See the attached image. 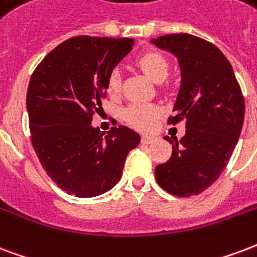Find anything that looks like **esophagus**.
<instances>
[{
	"mask_svg": "<svg viewBox=\"0 0 257 257\" xmlns=\"http://www.w3.org/2000/svg\"><path fill=\"white\" fill-rule=\"evenodd\" d=\"M141 141H142L144 144H152V142H154V141H156V138L152 136H142V140Z\"/></svg>",
	"mask_w": 257,
	"mask_h": 257,
	"instance_id": "1",
	"label": "esophagus"
}]
</instances>
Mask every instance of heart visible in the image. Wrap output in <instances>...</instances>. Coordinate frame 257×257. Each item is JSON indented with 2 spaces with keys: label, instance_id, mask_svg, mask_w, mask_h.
<instances>
[{
  "label": "heart",
  "instance_id": "obj_1",
  "mask_svg": "<svg viewBox=\"0 0 257 257\" xmlns=\"http://www.w3.org/2000/svg\"><path fill=\"white\" fill-rule=\"evenodd\" d=\"M138 65L156 82H163L169 74L168 61L160 53H148L138 59ZM120 88V71L117 69L109 71L107 78L108 92H117ZM161 108L152 103H136L128 104L123 109V117L130 126L138 130H150L154 123L161 116Z\"/></svg>",
  "mask_w": 257,
  "mask_h": 257
}]
</instances>
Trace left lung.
Masks as SVG:
<instances>
[{"instance_id":"1","label":"left lung","mask_w":257,"mask_h":257,"mask_svg":"<svg viewBox=\"0 0 257 257\" xmlns=\"http://www.w3.org/2000/svg\"><path fill=\"white\" fill-rule=\"evenodd\" d=\"M152 43L177 58L180 90L168 123L186 119V136L169 140L172 156L156 167L158 186L175 196L207 190L226 167L240 137L245 103L226 57L207 40L172 34Z\"/></svg>"}]
</instances>
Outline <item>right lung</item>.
<instances>
[{"mask_svg":"<svg viewBox=\"0 0 257 257\" xmlns=\"http://www.w3.org/2000/svg\"><path fill=\"white\" fill-rule=\"evenodd\" d=\"M130 38L77 36L43 58L27 90L31 141L43 169L61 190L78 198L107 192L120 180L141 137L126 126L107 136L93 127L109 71L133 48Z\"/></svg>","mask_w":257,"mask_h":257,"instance_id":"1","label":"right lung"}]
</instances>
